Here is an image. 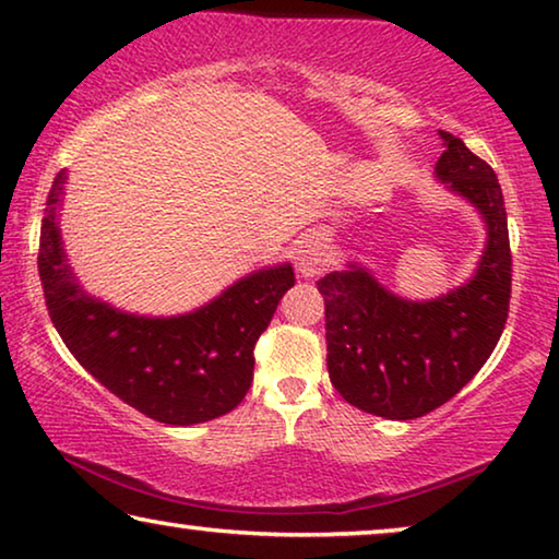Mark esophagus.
Segmentation results:
<instances>
[{
    "label": "esophagus",
    "instance_id": "34e87169",
    "mask_svg": "<svg viewBox=\"0 0 559 559\" xmlns=\"http://www.w3.org/2000/svg\"><path fill=\"white\" fill-rule=\"evenodd\" d=\"M326 238L321 233H311L298 240V246L294 248V261H296V271L301 273L304 278H313L326 269L329 263V253H326Z\"/></svg>",
    "mask_w": 559,
    "mask_h": 559
}]
</instances>
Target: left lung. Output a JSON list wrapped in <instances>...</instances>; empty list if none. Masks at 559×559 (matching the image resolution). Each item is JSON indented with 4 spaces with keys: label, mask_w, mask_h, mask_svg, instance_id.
Returning a JSON list of instances; mask_svg holds the SVG:
<instances>
[{
    "label": "left lung",
    "mask_w": 559,
    "mask_h": 559,
    "mask_svg": "<svg viewBox=\"0 0 559 559\" xmlns=\"http://www.w3.org/2000/svg\"><path fill=\"white\" fill-rule=\"evenodd\" d=\"M435 178L485 223L477 269L462 286L412 301L356 261L319 281L326 304L331 384L366 414L406 421L435 412L466 386L502 336L512 290V253L502 188L460 138L439 130Z\"/></svg>",
    "instance_id": "8db88e82"
}]
</instances>
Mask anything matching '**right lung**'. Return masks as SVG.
I'll use <instances>...</instances> for the list:
<instances>
[{"instance_id": "add662e5", "label": "right lung", "mask_w": 559, "mask_h": 559, "mask_svg": "<svg viewBox=\"0 0 559 559\" xmlns=\"http://www.w3.org/2000/svg\"><path fill=\"white\" fill-rule=\"evenodd\" d=\"M64 180L62 170L47 195L37 263L49 319L70 354L160 424L190 427L236 409L251 389L255 341L296 283L290 263L248 273L188 313L122 311L87 294L72 271L60 230Z\"/></svg>"}]
</instances>
